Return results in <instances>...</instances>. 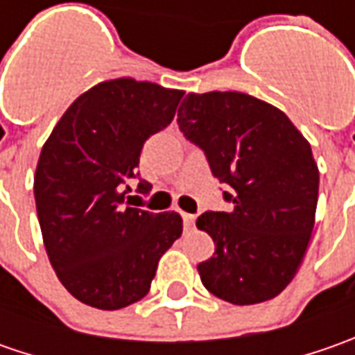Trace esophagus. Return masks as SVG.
<instances>
[{"label": "esophagus", "instance_id": "34e87169", "mask_svg": "<svg viewBox=\"0 0 355 355\" xmlns=\"http://www.w3.org/2000/svg\"><path fill=\"white\" fill-rule=\"evenodd\" d=\"M182 217H184V225L187 229H191L193 223H196V215H189V213H182Z\"/></svg>", "mask_w": 355, "mask_h": 355}]
</instances>
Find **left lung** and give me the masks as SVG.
<instances>
[{
  "instance_id": "left-lung-1",
  "label": "left lung",
  "mask_w": 355,
  "mask_h": 355,
  "mask_svg": "<svg viewBox=\"0 0 355 355\" xmlns=\"http://www.w3.org/2000/svg\"><path fill=\"white\" fill-rule=\"evenodd\" d=\"M178 124L229 185L223 196L233 205L196 221L215 243L198 265L203 286L239 306L279 296L314 229L320 173L310 144L277 106L237 90L189 92Z\"/></svg>"
}]
</instances>
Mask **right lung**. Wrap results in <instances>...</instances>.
Returning <instances> with one entry per match:
<instances>
[{"mask_svg": "<svg viewBox=\"0 0 355 355\" xmlns=\"http://www.w3.org/2000/svg\"><path fill=\"white\" fill-rule=\"evenodd\" d=\"M182 96L130 76L103 80L67 108L43 144L33 180L43 243L62 286L83 304L138 302L182 235L180 213L124 205L144 142L170 124ZM150 189L140 180L138 191Z\"/></svg>", "mask_w": 355, "mask_h": 355, "instance_id": "1", "label": "right lung"}]
</instances>
